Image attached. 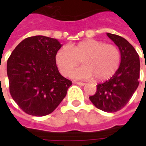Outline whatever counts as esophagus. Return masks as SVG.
I'll return each mask as SVG.
<instances>
[{
    "label": "esophagus",
    "mask_w": 146,
    "mask_h": 146,
    "mask_svg": "<svg viewBox=\"0 0 146 146\" xmlns=\"http://www.w3.org/2000/svg\"><path fill=\"white\" fill-rule=\"evenodd\" d=\"M76 83V84H77V85H80V86H85L86 85V83L85 82H74Z\"/></svg>",
    "instance_id": "obj_1"
}]
</instances>
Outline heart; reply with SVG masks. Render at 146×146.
Here are the masks:
<instances>
[{
    "instance_id": "obj_1",
    "label": "heart",
    "mask_w": 146,
    "mask_h": 146,
    "mask_svg": "<svg viewBox=\"0 0 146 146\" xmlns=\"http://www.w3.org/2000/svg\"><path fill=\"white\" fill-rule=\"evenodd\" d=\"M55 61L60 72L69 76L79 66H83L71 73V76L78 80H108L119 68L121 53L116 45L106 44L96 39H86L75 45L63 47L55 54Z\"/></svg>"
}]
</instances>
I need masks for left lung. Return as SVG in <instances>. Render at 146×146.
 Returning <instances> with one entry per match:
<instances>
[{
  "label": "left lung",
  "instance_id": "1",
  "mask_svg": "<svg viewBox=\"0 0 146 146\" xmlns=\"http://www.w3.org/2000/svg\"><path fill=\"white\" fill-rule=\"evenodd\" d=\"M107 35L120 49L121 61L110 80L97 85L96 94L89 99L97 108L113 113L122 109L137 89L140 61L133 46L124 38L111 33H107Z\"/></svg>",
  "mask_w": 146,
  "mask_h": 146
}]
</instances>
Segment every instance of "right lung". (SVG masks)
<instances>
[{
    "label": "right lung",
    "mask_w": 146,
    "mask_h": 146,
    "mask_svg": "<svg viewBox=\"0 0 146 146\" xmlns=\"http://www.w3.org/2000/svg\"><path fill=\"white\" fill-rule=\"evenodd\" d=\"M62 44L56 38L36 35L23 40L7 60L13 99L28 114L48 115L64 99L72 85L58 71L55 54Z\"/></svg>",
    "instance_id": "right-lung-1"
}]
</instances>
